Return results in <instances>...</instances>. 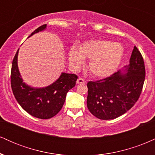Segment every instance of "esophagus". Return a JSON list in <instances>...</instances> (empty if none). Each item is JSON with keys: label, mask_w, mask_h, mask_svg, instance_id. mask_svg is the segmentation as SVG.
I'll return each mask as SVG.
<instances>
[{"label": "esophagus", "mask_w": 155, "mask_h": 155, "mask_svg": "<svg viewBox=\"0 0 155 155\" xmlns=\"http://www.w3.org/2000/svg\"><path fill=\"white\" fill-rule=\"evenodd\" d=\"M76 83L77 84H84L86 83V81H84V79H83L82 78H79L76 81Z\"/></svg>", "instance_id": "34e87169"}]
</instances>
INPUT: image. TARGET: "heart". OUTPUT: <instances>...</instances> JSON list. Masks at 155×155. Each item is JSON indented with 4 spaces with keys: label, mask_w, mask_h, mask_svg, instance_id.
Segmentation results:
<instances>
[{
    "label": "heart",
    "mask_w": 155,
    "mask_h": 155,
    "mask_svg": "<svg viewBox=\"0 0 155 155\" xmlns=\"http://www.w3.org/2000/svg\"><path fill=\"white\" fill-rule=\"evenodd\" d=\"M124 49L122 44L105 40L86 41L80 47H72L68 51V61L74 68L82 65L84 59L90 60L88 70L95 77L111 76L122 63Z\"/></svg>",
    "instance_id": "b5f03b06"
}]
</instances>
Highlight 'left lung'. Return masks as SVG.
I'll return each instance as SVG.
<instances>
[{"instance_id": "left-lung-1", "label": "left lung", "mask_w": 155, "mask_h": 155, "mask_svg": "<svg viewBox=\"0 0 155 155\" xmlns=\"http://www.w3.org/2000/svg\"><path fill=\"white\" fill-rule=\"evenodd\" d=\"M144 79L143 58L134 47L128 65L109 77L87 83L89 111L104 120H113L124 114L138 101Z\"/></svg>"}]
</instances>
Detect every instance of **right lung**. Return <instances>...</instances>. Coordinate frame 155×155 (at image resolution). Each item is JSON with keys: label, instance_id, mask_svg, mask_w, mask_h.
<instances>
[{"label": "right lung", "instance_id": "obj_1", "mask_svg": "<svg viewBox=\"0 0 155 155\" xmlns=\"http://www.w3.org/2000/svg\"><path fill=\"white\" fill-rule=\"evenodd\" d=\"M46 29L47 25H43L29 37ZM18 53L19 49L12 62L11 73L12 89L16 100L25 111L33 117L43 120L50 119L61 110L68 92L75 87L78 76L63 72L49 86L33 87L23 81L18 68Z\"/></svg>", "mask_w": 155, "mask_h": 155}]
</instances>
